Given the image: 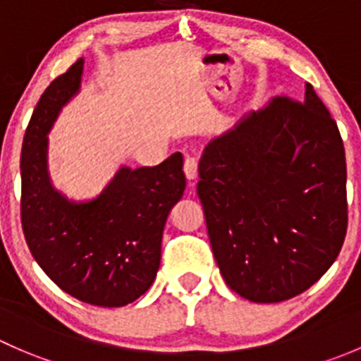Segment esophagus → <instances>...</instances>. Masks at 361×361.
<instances>
[{"instance_id":"obj_1","label":"esophagus","mask_w":361,"mask_h":361,"mask_svg":"<svg viewBox=\"0 0 361 361\" xmlns=\"http://www.w3.org/2000/svg\"><path fill=\"white\" fill-rule=\"evenodd\" d=\"M197 160H195L194 157H187L185 159V164H183V171H185V176H187L188 180V185L190 187H194L195 181H197Z\"/></svg>"}]
</instances>
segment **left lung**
<instances>
[{
	"instance_id": "1",
	"label": "left lung",
	"mask_w": 361,
	"mask_h": 361,
	"mask_svg": "<svg viewBox=\"0 0 361 361\" xmlns=\"http://www.w3.org/2000/svg\"><path fill=\"white\" fill-rule=\"evenodd\" d=\"M197 195L225 283L258 304L311 288L348 231L341 133L312 85L276 97L211 141Z\"/></svg>"
}]
</instances>
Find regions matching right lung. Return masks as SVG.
Returning <instances> with one entry per match:
<instances>
[{
    "label": "right lung",
    "mask_w": 361,
    "mask_h": 361,
    "mask_svg": "<svg viewBox=\"0 0 361 361\" xmlns=\"http://www.w3.org/2000/svg\"><path fill=\"white\" fill-rule=\"evenodd\" d=\"M83 59L57 76L39 97L20 155V220L25 243L61 290L99 307H122L157 276L167 214L185 190L183 157L154 167H122L103 194L76 204L54 190L47 171V134L75 96Z\"/></svg>",
    "instance_id": "1"
}]
</instances>
